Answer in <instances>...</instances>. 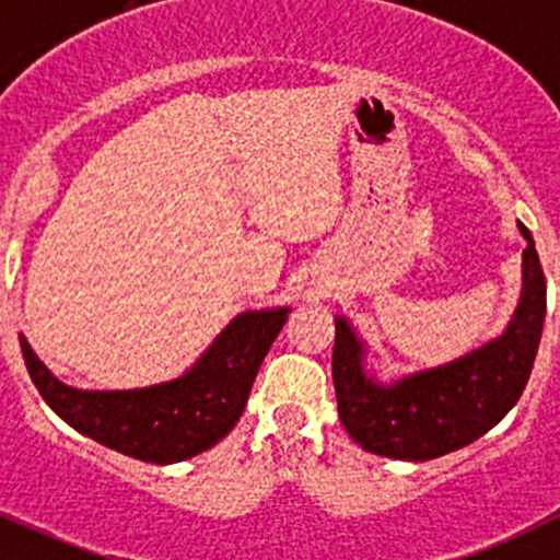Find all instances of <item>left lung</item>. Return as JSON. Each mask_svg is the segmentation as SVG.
<instances>
[{
	"mask_svg": "<svg viewBox=\"0 0 560 560\" xmlns=\"http://www.w3.org/2000/svg\"><path fill=\"white\" fill-rule=\"evenodd\" d=\"M523 252V292L506 330L487 345L421 372L383 383L366 372V341L350 319L336 317L334 388L347 435L380 457L427 463L481 435L517 405L534 369L547 312V281L534 237L517 224Z\"/></svg>",
	"mask_w": 560,
	"mask_h": 560,
	"instance_id": "obj_1",
	"label": "left lung"
}]
</instances>
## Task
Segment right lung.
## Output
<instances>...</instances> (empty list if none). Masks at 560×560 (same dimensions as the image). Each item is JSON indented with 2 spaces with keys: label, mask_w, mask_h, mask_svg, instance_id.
I'll return each mask as SVG.
<instances>
[{
  "label": "right lung",
  "mask_w": 560,
  "mask_h": 560,
  "mask_svg": "<svg viewBox=\"0 0 560 560\" xmlns=\"http://www.w3.org/2000/svg\"><path fill=\"white\" fill-rule=\"evenodd\" d=\"M287 314V306L237 314L188 372L148 388H73L48 372L24 334L21 352L32 383L65 424L125 457L172 465L230 435Z\"/></svg>",
  "instance_id": "right-lung-1"
}]
</instances>
